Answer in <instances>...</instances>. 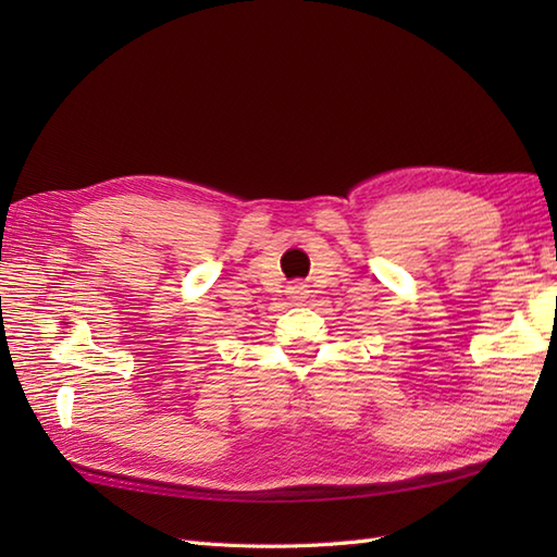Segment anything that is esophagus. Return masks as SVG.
Wrapping results in <instances>:
<instances>
[{
  "instance_id": "obj_1",
  "label": "esophagus",
  "mask_w": 557,
  "mask_h": 557,
  "mask_svg": "<svg viewBox=\"0 0 557 557\" xmlns=\"http://www.w3.org/2000/svg\"><path fill=\"white\" fill-rule=\"evenodd\" d=\"M289 297H292L294 301L306 299V285H294V287H289Z\"/></svg>"
}]
</instances>
